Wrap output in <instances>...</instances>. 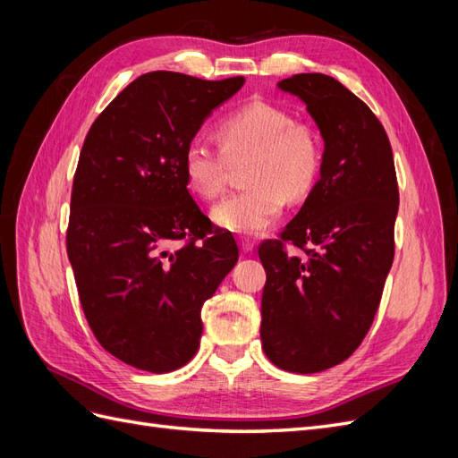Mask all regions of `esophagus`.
<instances>
[{
    "label": "esophagus",
    "mask_w": 458,
    "mask_h": 458,
    "mask_svg": "<svg viewBox=\"0 0 458 458\" xmlns=\"http://www.w3.org/2000/svg\"><path fill=\"white\" fill-rule=\"evenodd\" d=\"M239 244H241V250L246 254V252H252L256 248V241L250 239V237H241L239 239Z\"/></svg>",
    "instance_id": "34e87169"
}]
</instances>
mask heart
<instances>
[{"label":"heart","instance_id":"1","mask_svg":"<svg viewBox=\"0 0 458 458\" xmlns=\"http://www.w3.org/2000/svg\"><path fill=\"white\" fill-rule=\"evenodd\" d=\"M219 148L192 140L183 152L187 187L200 199L224 192L231 164L244 165L246 189L231 192L212 208L216 225L256 234L279 217L286 199L300 202L315 189L323 170V140L315 126L296 120L288 108L250 101L217 123Z\"/></svg>","mask_w":458,"mask_h":458}]
</instances>
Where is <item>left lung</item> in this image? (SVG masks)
Returning <instances> with one entry per match:
<instances>
[{"label": "left lung", "instance_id": "obj_1", "mask_svg": "<svg viewBox=\"0 0 458 458\" xmlns=\"http://www.w3.org/2000/svg\"><path fill=\"white\" fill-rule=\"evenodd\" d=\"M279 88L308 105L325 157L298 216L258 248L267 273L261 348L279 369L311 374L345 361L367 336L394 263L399 189L390 140L357 95L317 72Z\"/></svg>", "mask_w": 458, "mask_h": 458}]
</instances>
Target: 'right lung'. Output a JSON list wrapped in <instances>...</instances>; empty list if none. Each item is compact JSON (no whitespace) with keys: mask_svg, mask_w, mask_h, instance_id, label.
<instances>
[{"mask_svg":"<svg viewBox=\"0 0 458 458\" xmlns=\"http://www.w3.org/2000/svg\"><path fill=\"white\" fill-rule=\"evenodd\" d=\"M242 84L147 72L97 116L81 147L66 252L97 342L135 369L162 374L191 361L204 301L239 259L233 234L189 195L182 158Z\"/></svg>","mask_w":458,"mask_h":458,"instance_id":"1","label":"right lung"}]
</instances>
